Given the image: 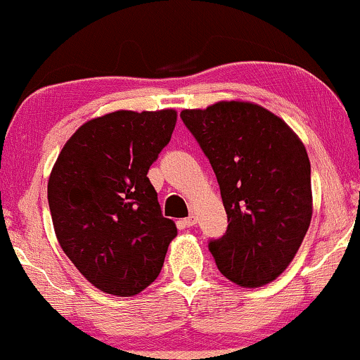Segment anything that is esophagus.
<instances>
[{"label":"esophagus","instance_id":"esophagus-1","mask_svg":"<svg viewBox=\"0 0 360 360\" xmlns=\"http://www.w3.org/2000/svg\"><path fill=\"white\" fill-rule=\"evenodd\" d=\"M196 221H198L196 216L191 214V216H188V218L183 219V224L186 228H191V226H194V224H196Z\"/></svg>","mask_w":360,"mask_h":360}]
</instances>
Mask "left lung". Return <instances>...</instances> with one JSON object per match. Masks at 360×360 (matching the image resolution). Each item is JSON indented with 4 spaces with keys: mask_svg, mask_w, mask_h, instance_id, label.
I'll list each match as a JSON object with an SVG mask.
<instances>
[{
    "mask_svg": "<svg viewBox=\"0 0 360 360\" xmlns=\"http://www.w3.org/2000/svg\"><path fill=\"white\" fill-rule=\"evenodd\" d=\"M181 119L210 159L228 228L207 248L228 280L262 287L290 265L311 219L310 161L280 117L248 102L183 110Z\"/></svg>",
    "mask_w": 360,
    "mask_h": 360,
    "instance_id": "8db88e82",
    "label": "left lung"
}]
</instances>
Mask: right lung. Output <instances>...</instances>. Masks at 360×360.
Wrapping results in <instances>:
<instances>
[{
    "label": "right lung",
    "instance_id": "right-lung-1",
    "mask_svg": "<svg viewBox=\"0 0 360 360\" xmlns=\"http://www.w3.org/2000/svg\"><path fill=\"white\" fill-rule=\"evenodd\" d=\"M177 114L112 112L82 125L49 181L53 228L72 263L94 287L131 297L161 274L177 235L147 172L171 141Z\"/></svg>",
    "mask_w": 360,
    "mask_h": 360
}]
</instances>
